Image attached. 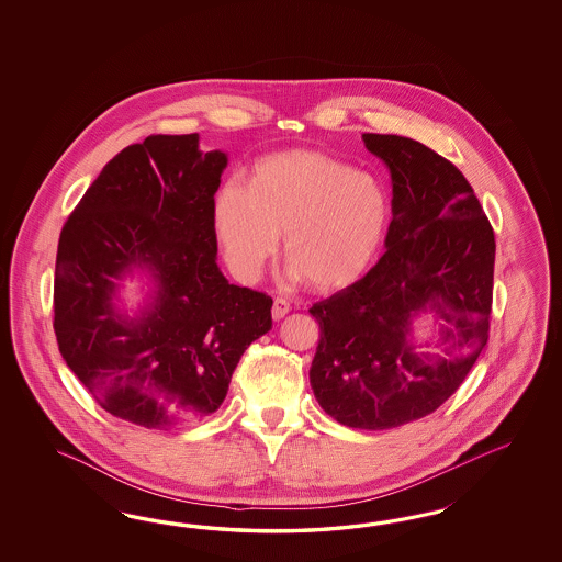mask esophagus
Returning <instances> with one entry per match:
<instances>
[{
  "instance_id": "1",
  "label": "esophagus",
  "mask_w": 562,
  "mask_h": 562,
  "mask_svg": "<svg viewBox=\"0 0 562 562\" xmlns=\"http://www.w3.org/2000/svg\"><path fill=\"white\" fill-rule=\"evenodd\" d=\"M290 303L284 299H273L272 317L276 322H280L284 315H289Z\"/></svg>"
}]
</instances>
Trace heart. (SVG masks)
Returning <instances> with one entry per match:
<instances>
[{
	"mask_svg": "<svg viewBox=\"0 0 562 562\" xmlns=\"http://www.w3.org/2000/svg\"><path fill=\"white\" fill-rule=\"evenodd\" d=\"M390 212V195L373 175L329 154L286 150L257 160L247 188L226 183L218 191L214 226L238 280H257L284 235L290 280L334 292L373 266Z\"/></svg>",
	"mask_w": 562,
	"mask_h": 562,
	"instance_id": "1",
	"label": "heart"
}]
</instances>
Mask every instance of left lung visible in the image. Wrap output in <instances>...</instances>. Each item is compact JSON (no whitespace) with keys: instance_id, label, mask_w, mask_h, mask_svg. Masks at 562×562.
<instances>
[{"instance_id":"left-lung-1","label":"left lung","mask_w":562,"mask_h":562,"mask_svg":"<svg viewBox=\"0 0 562 562\" xmlns=\"http://www.w3.org/2000/svg\"><path fill=\"white\" fill-rule=\"evenodd\" d=\"M392 177L385 254L308 308L319 324L311 387L340 425L390 430L453 395L488 341L494 233L449 160L402 136L362 134ZM429 322L431 336L415 338Z\"/></svg>"}]
</instances>
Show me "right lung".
<instances>
[{"instance_id": "right-lung-1", "label": "right lung", "mask_w": 562, "mask_h": 562, "mask_svg": "<svg viewBox=\"0 0 562 562\" xmlns=\"http://www.w3.org/2000/svg\"><path fill=\"white\" fill-rule=\"evenodd\" d=\"M228 165L200 136H150L109 160L71 212L55 263V336L102 408L175 428L221 408L251 341L272 329V299L218 268L214 195ZM145 292L136 310L121 281Z\"/></svg>"}]
</instances>
